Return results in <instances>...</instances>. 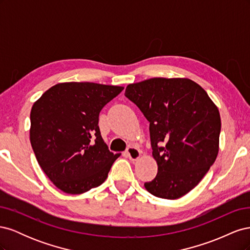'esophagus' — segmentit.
<instances>
[{
  "label": "esophagus",
  "mask_w": 250,
  "mask_h": 250,
  "mask_svg": "<svg viewBox=\"0 0 250 250\" xmlns=\"http://www.w3.org/2000/svg\"><path fill=\"white\" fill-rule=\"evenodd\" d=\"M126 154L131 161H137L138 158L141 156V151L135 147H129L126 150Z\"/></svg>",
  "instance_id": "obj_1"
}]
</instances>
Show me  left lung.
I'll return each instance as SVG.
<instances>
[{
  "label": "left lung",
  "mask_w": 250,
  "mask_h": 250,
  "mask_svg": "<svg viewBox=\"0 0 250 250\" xmlns=\"http://www.w3.org/2000/svg\"><path fill=\"white\" fill-rule=\"evenodd\" d=\"M125 96L149 121L156 197L177 199L197 186L216 161L221 119L199 84L188 78H151L127 85Z\"/></svg>",
  "instance_id": "left-lung-1"
}]
</instances>
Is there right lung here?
<instances>
[{"label":"right lung","instance_id":"1","mask_svg":"<svg viewBox=\"0 0 250 250\" xmlns=\"http://www.w3.org/2000/svg\"><path fill=\"white\" fill-rule=\"evenodd\" d=\"M123 86L63 82L32 106L30 142L41 168L59 190L82 194L102 185L119 153L104 143L98 122L101 109Z\"/></svg>","mask_w":250,"mask_h":250}]
</instances>
